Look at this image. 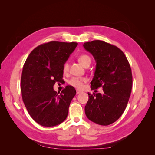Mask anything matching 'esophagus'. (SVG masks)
<instances>
[{
  "label": "esophagus",
  "instance_id": "1",
  "mask_svg": "<svg viewBox=\"0 0 155 155\" xmlns=\"http://www.w3.org/2000/svg\"><path fill=\"white\" fill-rule=\"evenodd\" d=\"M81 92H81V91H78H78H76V94H80V93H81Z\"/></svg>",
  "mask_w": 155,
  "mask_h": 155
}]
</instances>
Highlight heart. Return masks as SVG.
<instances>
[{"label": "heart", "instance_id": "heart-1", "mask_svg": "<svg viewBox=\"0 0 155 155\" xmlns=\"http://www.w3.org/2000/svg\"><path fill=\"white\" fill-rule=\"evenodd\" d=\"M78 61L83 66L86 67L87 65H90L91 63V59L88 55L86 54L80 55L78 57ZM68 70V63H65L63 64V71L64 73H67ZM86 81V79L84 78H78V77H74L72 79H70L68 84L75 88H81L83 87V84L84 82Z\"/></svg>", "mask_w": 155, "mask_h": 155}]
</instances>
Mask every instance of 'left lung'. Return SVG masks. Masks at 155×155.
I'll list each match as a JSON object with an SVG mask.
<instances>
[{"label":"left lung","mask_w":155,"mask_h":155,"mask_svg":"<svg viewBox=\"0 0 155 155\" xmlns=\"http://www.w3.org/2000/svg\"><path fill=\"white\" fill-rule=\"evenodd\" d=\"M83 47L96 60L92 90L103 88V94L88 92L85 114L98 125H108L118 120L129 101L133 85L129 63L117 46L100 40L87 42Z\"/></svg>","instance_id":"1"}]
</instances>
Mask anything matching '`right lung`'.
<instances>
[{"instance_id":"add662e5","label":"right lung","mask_w":155,"mask_h":155,"mask_svg":"<svg viewBox=\"0 0 155 155\" xmlns=\"http://www.w3.org/2000/svg\"><path fill=\"white\" fill-rule=\"evenodd\" d=\"M78 46L77 43L50 41L31 51L23 67L21 90L29 114L44 127L58 125L65 120L76 91L67 86L60 94L55 82L62 80L63 64Z\"/></svg>"}]
</instances>
